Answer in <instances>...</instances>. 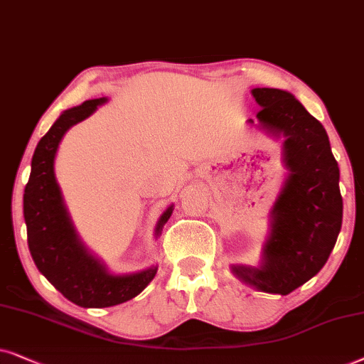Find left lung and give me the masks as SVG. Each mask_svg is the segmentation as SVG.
<instances>
[{"label": "left lung", "mask_w": 364, "mask_h": 364, "mask_svg": "<svg viewBox=\"0 0 364 364\" xmlns=\"http://www.w3.org/2000/svg\"><path fill=\"white\" fill-rule=\"evenodd\" d=\"M263 128L284 136L289 178L273 208V230L259 268L235 266L245 283L289 294L326 263L343 223L340 168L323 124L288 91L255 88Z\"/></svg>", "instance_id": "1"}]
</instances>
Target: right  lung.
<instances>
[{"instance_id": "1", "label": "right lung", "mask_w": 364, "mask_h": 364, "mask_svg": "<svg viewBox=\"0 0 364 364\" xmlns=\"http://www.w3.org/2000/svg\"><path fill=\"white\" fill-rule=\"evenodd\" d=\"M106 98L88 100L63 113L40 139L33 154L31 174L24 188L23 211L28 248L36 268L71 303L83 308H108L138 296L156 274V266L134 274L113 276L76 238L63 206L53 163L63 134L93 113ZM173 206L159 218L156 235L169 220Z\"/></svg>"}]
</instances>
